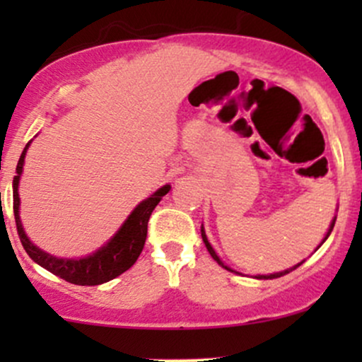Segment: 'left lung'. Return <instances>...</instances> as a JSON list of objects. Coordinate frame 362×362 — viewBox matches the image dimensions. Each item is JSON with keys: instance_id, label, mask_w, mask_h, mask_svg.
<instances>
[{"instance_id": "1", "label": "left lung", "mask_w": 362, "mask_h": 362, "mask_svg": "<svg viewBox=\"0 0 362 362\" xmlns=\"http://www.w3.org/2000/svg\"><path fill=\"white\" fill-rule=\"evenodd\" d=\"M335 219H337V216H335V218H334V219H332V223H330V226H328V231H327L325 238H323V240H322V243H320V245H318V247H317V248H315V252H317V250H318V248H320V247H322V245H323V243H325V240L328 238V236H330V233H332V230H334V224H335ZM201 235H202V242H204V245H206V248H207V252H209V253H211V257H213V259H214L216 262H218V264H219V265H221V267H223V269H226V271H230V272H235V274H240V272H236V271H233V269H231V267H228V265H226V264H224V262H223L221 259H219V255H218V253H216V252H214L213 245H211V243H209V240H207V236H206V230H204V224H202V226H201ZM303 262H305V260H303ZM303 262H300V264H296V265H293V267H291V269H286V271H281V272H274V274H267V276H260V274H259V276H255V279H276V277L286 276V274H289L291 271H294V269H296V267H300V265L303 264Z\"/></svg>"}]
</instances>
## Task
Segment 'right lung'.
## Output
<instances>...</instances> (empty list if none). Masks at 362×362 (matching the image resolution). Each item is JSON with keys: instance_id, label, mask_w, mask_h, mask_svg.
<instances>
[{"instance_id": "obj_1", "label": "right lung", "mask_w": 362, "mask_h": 362, "mask_svg": "<svg viewBox=\"0 0 362 362\" xmlns=\"http://www.w3.org/2000/svg\"><path fill=\"white\" fill-rule=\"evenodd\" d=\"M32 141H28L27 146L23 148L22 156H20L18 165H16V175L13 177V213L16 230H18L20 242H22L25 252L28 253L35 264L40 267L47 269L54 276L61 277V279L71 282L76 286H98L103 282H109L115 277L126 272L134 265L144 248L148 235V221L151 216L153 209L158 206V202L163 199L172 189V185H163L156 190L155 194L149 195L148 199L141 201L138 206L132 209V213L127 216L122 226L115 231L107 243H103L98 250H95L90 255L81 257V259H62V257L51 255V253L44 252L37 245L30 242L27 233L23 230L22 219H20V195L18 185L20 177L23 173V163L27 149L30 146Z\"/></svg>"}]
</instances>
